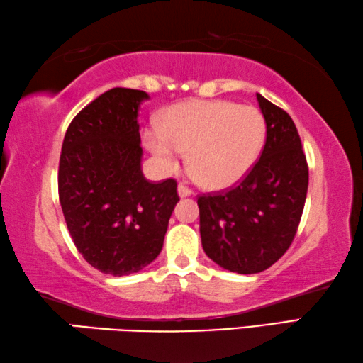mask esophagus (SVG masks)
Instances as JSON below:
<instances>
[{
	"label": "esophagus",
	"mask_w": 363,
	"mask_h": 363,
	"mask_svg": "<svg viewBox=\"0 0 363 363\" xmlns=\"http://www.w3.org/2000/svg\"><path fill=\"white\" fill-rule=\"evenodd\" d=\"M177 194H179L181 197H191L194 192H192V189L184 186V184H179V187H177Z\"/></svg>",
	"instance_id": "obj_1"
}]
</instances>
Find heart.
<instances>
[{"label": "heart", "instance_id": "1", "mask_svg": "<svg viewBox=\"0 0 363 363\" xmlns=\"http://www.w3.org/2000/svg\"><path fill=\"white\" fill-rule=\"evenodd\" d=\"M267 123L255 106L228 100H195L172 105L160 128L143 130V143L160 168L174 172L182 152L200 186L223 191L242 181L257 163Z\"/></svg>", "mask_w": 363, "mask_h": 363}]
</instances>
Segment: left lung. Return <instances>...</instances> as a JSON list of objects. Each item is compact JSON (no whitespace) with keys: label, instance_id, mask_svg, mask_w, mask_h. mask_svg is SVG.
Wrapping results in <instances>:
<instances>
[{"label":"left lung","instance_id":"left-lung-1","mask_svg":"<svg viewBox=\"0 0 363 363\" xmlns=\"http://www.w3.org/2000/svg\"><path fill=\"white\" fill-rule=\"evenodd\" d=\"M267 123L260 160L229 191L200 195L205 254L239 274L260 273L294 240L308 189V166L294 121L257 94Z\"/></svg>","mask_w":363,"mask_h":363}]
</instances>
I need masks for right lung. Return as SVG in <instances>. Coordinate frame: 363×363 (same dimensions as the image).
Here are the masks:
<instances>
[{"label":"right lung","instance_id":"right-lung-1","mask_svg":"<svg viewBox=\"0 0 363 363\" xmlns=\"http://www.w3.org/2000/svg\"><path fill=\"white\" fill-rule=\"evenodd\" d=\"M148 95L116 87L80 111L66 130L57 191L77 250L105 274L140 272L160 255L177 182L142 172L139 108Z\"/></svg>","mask_w":363,"mask_h":363}]
</instances>
